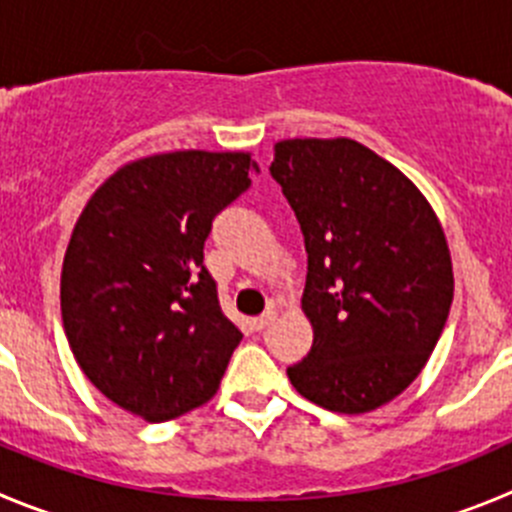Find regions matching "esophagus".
<instances>
[{"instance_id":"34e87169","label":"esophagus","mask_w":512,"mask_h":512,"mask_svg":"<svg viewBox=\"0 0 512 512\" xmlns=\"http://www.w3.org/2000/svg\"><path fill=\"white\" fill-rule=\"evenodd\" d=\"M275 318H278V313H275V310H267V313H262L260 318L252 321V328H255V331H265V328H270L272 323H275Z\"/></svg>"}]
</instances>
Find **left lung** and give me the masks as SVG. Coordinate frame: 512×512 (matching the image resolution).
Masks as SVG:
<instances>
[{
    "mask_svg": "<svg viewBox=\"0 0 512 512\" xmlns=\"http://www.w3.org/2000/svg\"><path fill=\"white\" fill-rule=\"evenodd\" d=\"M270 174L308 252L313 348L288 369L290 384L331 412H371L417 379L450 315L455 278L437 214L351 138L275 143Z\"/></svg>",
    "mask_w": 512,
    "mask_h": 512,
    "instance_id": "8db88e82",
    "label": "left lung"
}]
</instances>
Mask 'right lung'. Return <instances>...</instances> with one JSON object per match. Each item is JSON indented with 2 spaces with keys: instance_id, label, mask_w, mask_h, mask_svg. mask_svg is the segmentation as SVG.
<instances>
[{
  "instance_id": "obj_1",
  "label": "right lung",
  "mask_w": 512,
  "mask_h": 512,
  "mask_svg": "<svg viewBox=\"0 0 512 512\" xmlns=\"http://www.w3.org/2000/svg\"><path fill=\"white\" fill-rule=\"evenodd\" d=\"M255 171L250 154L148 156L85 204L62 262V326L83 374L126 412L166 422L217 391L242 333L204 242Z\"/></svg>"
}]
</instances>
